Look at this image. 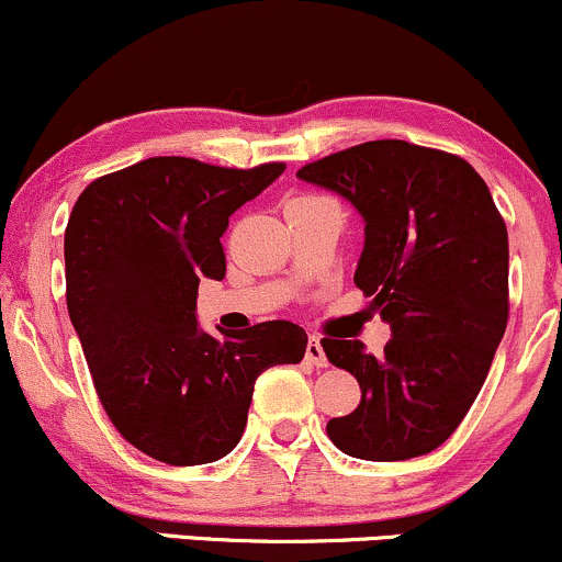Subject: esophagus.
<instances>
[{"mask_svg": "<svg viewBox=\"0 0 562 562\" xmlns=\"http://www.w3.org/2000/svg\"><path fill=\"white\" fill-rule=\"evenodd\" d=\"M306 362L314 367H327V357H325V348H322V340L317 335H312L306 344Z\"/></svg>", "mask_w": 562, "mask_h": 562, "instance_id": "obj_1", "label": "esophagus"}]
</instances>
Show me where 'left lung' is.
Returning a JSON list of instances; mask_svg holds the SVG:
<instances>
[{"label": "left lung", "instance_id": "obj_1", "mask_svg": "<svg viewBox=\"0 0 562 562\" xmlns=\"http://www.w3.org/2000/svg\"><path fill=\"white\" fill-rule=\"evenodd\" d=\"M364 218L353 282L391 325L383 357L362 340L322 338L362 402L327 423L357 460H412L468 415L507 327V227L468 160L404 139L348 147L295 173Z\"/></svg>", "mask_w": 562, "mask_h": 562}]
</instances>
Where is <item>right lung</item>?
<instances>
[{
	"label": "right lung",
	"instance_id": "add662e5",
	"mask_svg": "<svg viewBox=\"0 0 562 562\" xmlns=\"http://www.w3.org/2000/svg\"><path fill=\"white\" fill-rule=\"evenodd\" d=\"M282 164L222 169L147 158L94 179L66 227V299L97 396L132 447L166 465H205L240 441L256 378L299 364L306 333L274 319L200 330L198 285L227 272L222 235Z\"/></svg>",
	"mask_w": 562,
	"mask_h": 562
}]
</instances>
